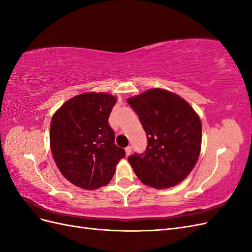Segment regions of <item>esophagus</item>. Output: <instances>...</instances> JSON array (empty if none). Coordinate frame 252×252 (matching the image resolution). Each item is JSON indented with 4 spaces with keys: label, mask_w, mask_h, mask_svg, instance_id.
I'll return each mask as SVG.
<instances>
[{
    "label": "esophagus",
    "mask_w": 252,
    "mask_h": 252,
    "mask_svg": "<svg viewBox=\"0 0 252 252\" xmlns=\"http://www.w3.org/2000/svg\"><path fill=\"white\" fill-rule=\"evenodd\" d=\"M131 150H132V147L131 146H127L125 148V151H126V156H129L131 154Z\"/></svg>",
    "instance_id": "obj_1"
}]
</instances>
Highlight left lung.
I'll return each mask as SVG.
<instances>
[{
  "instance_id": "8db88e82",
  "label": "left lung",
  "mask_w": 252,
  "mask_h": 252,
  "mask_svg": "<svg viewBox=\"0 0 252 252\" xmlns=\"http://www.w3.org/2000/svg\"><path fill=\"white\" fill-rule=\"evenodd\" d=\"M127 102L139 116L148 142L143 154L128 157L136 177L154 188L177 185L191 172L200 156L199 117L185 100L159 88Z\"/></svg>"
}]
</instances>
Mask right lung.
<instances>
[{
	"mask_svg": "<svg viewBox=\"0 0 252 252\" xmlns=\"http://www.w3.org/2000/svg\"><path fill=\"white\" fill-rule=\"evenodd\" d=\"M117 98L89 93L67 101L50 124V148L58 168L73 185L94 190L107 185L125 150L114 144L108 119Z\"/></svg>",
	"mask_w": 252,
	"mask_h": 252,
	"instance_id": "obj_1",
	"label": "right lung"
}]
</instances>
